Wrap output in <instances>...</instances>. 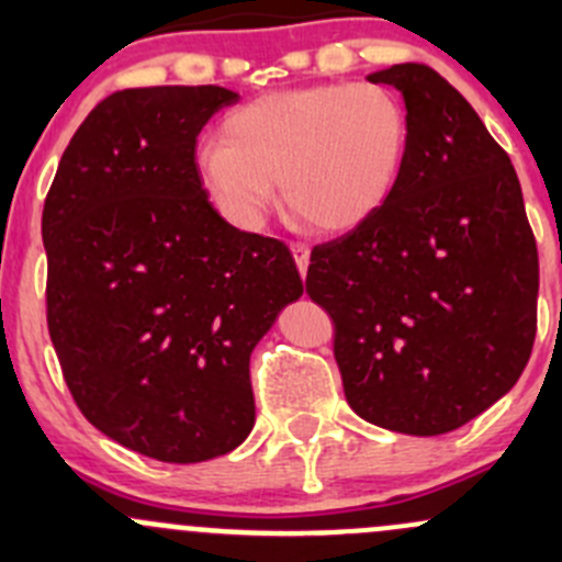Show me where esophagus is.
I'll list each match as a JSON object with an SVG mask.
<instances>
[{"mask_svg": "<svg viewBox=\"0 0 562 562\" xmlns=\"http://www.w3.org/2000/svg\"><path fill=\"white\" fill-rule=\"evenodd\" d=\"M291 252H293V258H296L299 271H302V277H304L307 274V266H310V247L302 245V241H293Z\"/></svg>", "mask_w": 562, "mask_h": 562, "instance_id": "1", "label": "esophagus"}]
</instances>
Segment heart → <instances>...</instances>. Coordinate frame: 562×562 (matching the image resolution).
<instances>
[{"label": "heart", "mask_w": 562, "mask_h": 562, "mask_svg": "<svg viewBox=\"0 0 562 562\" xmlns=\"http://www.w3.org/2000/svg\"><path fill=\"white\" fill-rule=\"evenodd\" d=\"M407 146V108L386 83H315L231 111L220 140L198 149V173L236 223H260L280 181L299 223L339 234L389 201Z\"/></svg>", "instance_id": "b5f03b06"}]
</instances>
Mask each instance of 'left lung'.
<instances>
[{"instance_id": "left-lung-1", "label": "left lung", "mask_w": 562, "mask_h": 562, "mask_svg": "<svg viewBox=\"0 0 562 562\" xmlns=\"http://www.w3.org/2000/svg\"><path fill=\"white\" fill-rule=\"evenodd\" d=\"M402 92L411 146L389 201L310 255L345 400L364 422L443 435L495 405L536 339L538 249L522 187L468 100L427 65L370 76Z\"/></svg>"}]
</instances>
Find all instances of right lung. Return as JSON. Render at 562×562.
<instances>
[{"label":"right lung","instance_id":"add662e5","mask_svg":"<svg viewBox=\"0 0 562 562\" xmlns=\"http://www.w3.org/2000/svg\"><path fill=\"white\" fill-rule=\"evenodd\" d=\"M239 94L122 89L83 119L43 206L48 334L89 424L160 462L234 451L249 353L304 293L291 249L209 203L198 133Z\"/></svg>","mask_w":562,"mask_h":562}]
</instances>
